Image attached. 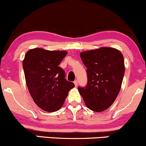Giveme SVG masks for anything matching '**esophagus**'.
<instances>
[{
	"label": "esophagus",
	"mask_w": 146,
	"mask_h": 146,
	"mask_svg": "<svg viewBox=\"0 0 146 146\" xmlns=\"http://www.w3.org/2000/svg\"><path fill=\"white\" fill-rule=\"evenodd\" d=\"M73 82H74V84H75V86H78V80H75V81Z\"/></svg>",
	"instance_id": "34e87169"
}]
</instances>
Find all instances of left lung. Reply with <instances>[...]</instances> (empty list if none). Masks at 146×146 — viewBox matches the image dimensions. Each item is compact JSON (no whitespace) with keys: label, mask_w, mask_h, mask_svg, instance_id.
Segmentation results:
<instances>
[{"label":"left lung","mask_w":146,"mask_h":146,"mask_svg":"<svg viewBox=\"0 0 146 146\" xmlns=\"http://www.w3.org/2000/svg\"><path fill=\"white\" fill-rule=\"evenodd\" d=\"M80 57L87 68L88 82L78 90L86 106L95 112L113 104L121 89L125 73L122 53L116 48L102 47L83 51Z\"/></svg>","instance_id":"1"}]
</instances>
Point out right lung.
Returning <instances> with one entry per match:
<instances>
[{
	"label": "right lung",
	"instance_id": "1",
	"mask_svg": "<svg viewBox=\"0 0 146 146\" xmlns=\"http://www.w3.org/2000/svg\"><path fill=\"white\" fill-rule=\"evenodd\" d=\"M67 54L64 51L30 49L23 62L25 80L33 101L41 109L57 111L62 106L74 84L65 79V72L58 65Z\"/></svg>",
	"mask_w": 146,
	"mask_h": 146
}]
</instances>
